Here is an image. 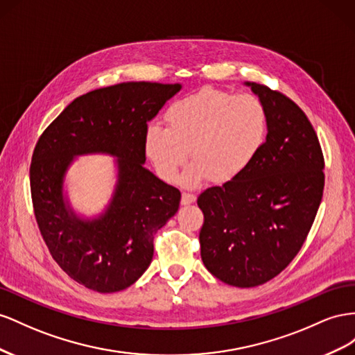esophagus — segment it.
Returning a JSON list of instances; mask_svg holds the SVG:
<instances>
[{
    "mask_svg": "<svg viewBox=\"0 0 355 355\" xmlns=\"http://www.w3.org/2000/svg\"><path fill=\"white\" fill-rule=\"evenodd\" d=\"M196 200V196L191 195V193H183V196H181V205H190L193 204V202Z\"/></svg>",
    "mask_w": 355,
    "mask_h": 355,
    "instance_id": "34e87169",
    "label": "esophagus"
}]
</instances>
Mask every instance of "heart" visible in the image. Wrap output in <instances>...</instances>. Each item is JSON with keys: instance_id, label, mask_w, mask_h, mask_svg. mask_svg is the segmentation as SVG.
<instances>
[{"instance_id": "b5f03b06", "label": "heart", "mask_w": 355, "mask_h": 355, "mask_svg": "<svg viewBox=\"0 0 355 355\" xmlns=\"http://www.w3.org/2000/svg\"><path fill=\"white\" fill-rule=\"evenodd\" d=\"M165 120L166 128L147 129L146 153L162 178L174 181L191 151L195 162L181 178L191 189L209 180H238L259 156L269 128L266 108L256 96L221 90L175 101Z\"/></svg>"}]
</instances>
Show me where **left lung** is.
<instances>
[{
  "instance_id": "obj_1",
  "label": "left lung",
  "mask_w": 355,
  "mask_h": 355,
  "mask_svg": "<svg viewBox=\"0 0 355 355\" xmlns=\"http://www.w3.org/2000/svg\"><path fill=\"white\" fill-rule=\"evenodd\" d=\"M266 108L265 146L238 180L198 198L205 268L229 286L265 284L305 242L324 190V157L305 113L268 86L245 82Z\"/></svg>"
}]
</instances>
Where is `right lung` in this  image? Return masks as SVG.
I'll use <instances>...</instances> for the list:
<instances>
[{"label": "right lung", "instance_id": "add662e5", "mask_svg": "<svg viewBox=\"0 0 355 355\" xmlns=\"http://www.w3.org/2000/svg\"><path fill=\"white\" fill-rule=\"evenodd\" d=\"M181 85L128 82L76 98L40 137L29 169L40 232L68 275L90 290H125L153 259L156 232L175 216L180 190L146 164L147 123ZM116 157V184L96 218L78 216L63 183L77 155Z\"/></svg>", "mask_w": 355, "mask_h": 355}]
</instances>
